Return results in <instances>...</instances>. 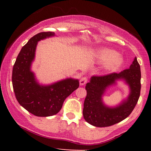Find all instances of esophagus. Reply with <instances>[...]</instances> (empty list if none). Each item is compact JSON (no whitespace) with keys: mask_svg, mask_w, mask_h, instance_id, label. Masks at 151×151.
I'll list each match as a JSON object with an SVG mask.
<instances>
[{"mask_svg":"<svg viewBox=\"0 0 151 151\" xmlns=\"http://www.w3.org/2000/svg\"><path fill=\"white\" fill-rule=\"evenodd\" d=\"M87 81H88L87 77H85V76H84V77H82L80 80V85H84V84H85L86 82H87Z\"/></svg>","mask_w":151,"mask_h":151,"instance_id":"1","label":"esophagus"}]
</instances>
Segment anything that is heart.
I'll return each instance as SVG.
<instances>
[{
    "label": "heart",
    "instance_id": "1",
    "mask_svg": "<svg viewBox=\"0 0 151 151\" xmlns=\"http://www.w3.org/2000/svg\"><path fill=\"white\" fill-rule=\"evenodd\" d=\"M99 59L104 62L105 65L109 69H114L119 67L123 62L121 55L117 54L115 51L109 49H104L98 53Z\"/></svg>",
    "mask_w": 151,
    "mask_h": 151
}]
</instances>
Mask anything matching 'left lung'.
<instances>
[{"mask_svg": "<svg viewBox=\"0 0 151 151\" xmlns=\"http://www.w3.org/2000/svg\"><path fill=\"white\" fill-rule=\"evenodd\" d=\"M118 79L126 80L131 88V93L127 100L119 106L108 108L103 104L101 96L107 86ZM85 88L86 96L82 113L88 123L97 127H106L120 122L132 113L140 96L141 70L137 58H135L130 68L120 73L93 76Z\"/></svg>", "mask_w": 151, "mask_h": 151, "instance_id": "obj_1", "label": "left lung"}]
</instances>
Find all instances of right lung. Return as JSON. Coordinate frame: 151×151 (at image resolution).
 Segmentation results:
<instances>
[{"label": "right lung", "mask_w": 151, "mask_h": 151, "mask_svg": "<svg viewBox=\"0 0 151 151\" xmlns=\"http://www.w3.org/2000/svg\"><path fill=\"white\" fill-rule=\"evenodd\" d=\"M54 36L51 32L38 33L22 47L12 71V85L18 103L38 117L52 116L60 111L63 102L79 86L78 80L66 79L50 86H40L30 71L39 40Z\"/></svg>", "instance_id": "obj_1"}]
</instances>
